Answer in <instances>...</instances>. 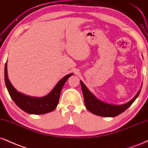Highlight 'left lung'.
<instances>
[{
	"label": "left lung",
	"mask_w": 148,
	"mask_h": 148,
	"mask_svg": "<svg viewBox=\"0 0 148 148\" xmlns=\"http://www.w3.org/2000/svg\"><path fill=\"white\" fill-rule=\"evenodd\" d=\"M81 85L82 88V92L84 97L85 106L90 112L97 116L104 117H114L120 114L129 108L130 106L134 103L136 99L139 95L140 90L138 92V93L134 98L129 102L121 106H114V105L108 104V103H103L102 101L97 99L89 90L86 88L83 82L81 81Z\"/></svg>",
	"instance_id": "8db88e82"
}]
</instances>
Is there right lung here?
Masks as SVG:
<instances>
[{"label":"right lung","instance_id":"1","mask_svg":"<svg viewBox=\"0 0 148 148\" xmlns=\"http://www.w3.org/2000/svg\"><path fill=\"white\" fill-rule=\"evenodd\" d=\"M73 74H67L60 80L59 82L56 85L50 93L47 96L41 98H35L28 97L16 91L15 88L12 86L8 78L7 72V63L5 66V81L8 89L9 94L14 101L21 110L28 114H42L53 111L57 107L59 101L60 94L61 92L64 84L67 80Z\"/></svg>","mask_w":148,"mask_h":148}]
</instances>
